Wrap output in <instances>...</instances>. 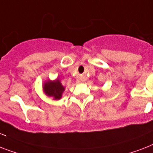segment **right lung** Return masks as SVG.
Segmentation results:
<instances>
[{
	"label": "right lung",
	"mask_w": 153,
	"mask_h": 153,
	"mask_svg": "<svg viewBox=\"0 0 153 153\" xmlns=\"http://www.w3.org/2000/svg\"><path fill=\"white\" fill-rule=\"evenodd\" d=\"M44 93L49 97H52L55 100H59L62 98V94L65 88L59 81V79H55V81L48 80L44 82L43 86Z\"/></svg>",
	"instance_id": "add662e5"
}]
</instances>
